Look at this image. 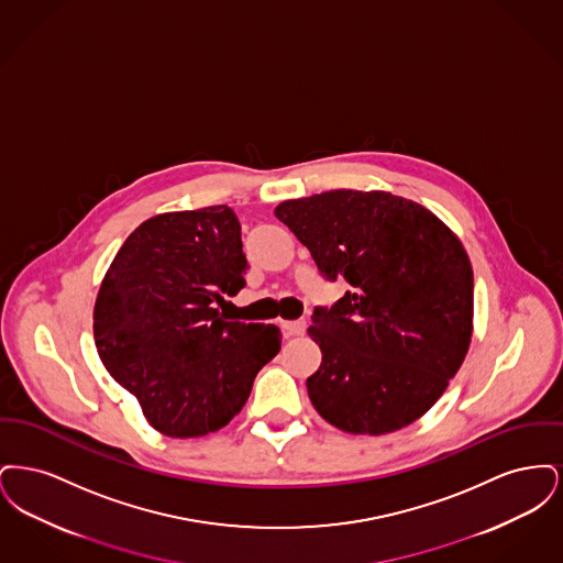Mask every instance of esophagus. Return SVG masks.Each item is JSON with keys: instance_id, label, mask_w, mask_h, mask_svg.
<instances>
[{"instance_id": "34e87169", "label": "esophagus", "mask_w": 563, "mask_h": 563, "mask_svg": "<svg viewBox=\"0 0 563 563\" xmlns=\"http://www.w3.org/2000/svg\"><path fill=\"white\" fill-rule=\"evenodd\" d=\"M283 327H285V331H287L289 335H303L306 321H285L283 322Z\"/></svg>"}]
</instances>
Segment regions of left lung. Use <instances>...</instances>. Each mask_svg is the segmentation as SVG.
<instances>
[{"label": "left lung", "mask_w": 563, "mask_h": 563, "mask_svg": "<svg viewBox=\"0 0 563 563\" xmlns=\"http://www.w3.org/2000/svg\"><path fill=\"white\" fill-rule=\"evenodd\" d=\"M274 214L322 276L350 285L308 327L322 354L306 379L314 409L335 429L372 437L422 418L473 338V268L460 239L422 205L382 189H331Z\"/></svg>", "instance_id": "8db88e82"}]
</instances>
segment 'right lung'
Listing matches in <instances>:
<instances>
[{
    "label": "right lung",
    "mask_w": 563,
    "mask_h": 563,
    "mask_svg": "<svg viewBox=\"0 0 563 563\" xmlns=\"http://www.w3.org/2000/svg\"><path fill=\"white\" fill-rule=\"evenodd\" d=\"M225 205L145 219L120 246L95 301V344L147 424L173 439L225 427L283 333L219 314L246 274Z\"/></svg>",
    "instance_id": "add662e5"
}]
</instances>
